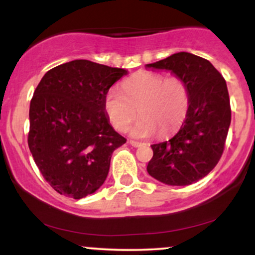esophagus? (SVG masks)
Here are the masks:
<instances>
[{
	"mask_svg": "<svg viewBox=\"0 0 255 255\" xmlns=\"http://www.w3.org/2000/svg\"><path fill=\"white\" fill-rule=\"evenodd\" d=\"M129 144L131 146H134V147H140V146H142L144 144L142 142H139V141H134V140H129Z\"/></svg>",
	"mask_w": 255,
	"mask_h": 255,
	"instance_id": "obj_1",
	"label": "esophagus"
}]
</instances>
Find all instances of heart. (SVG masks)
Returning <instances> with one entry per match:
<instances>
[{
    "instance_id": "1",
    "label": "heart",
    "mask_w": 255,
    "mask_h": 255,
    "mask_svg": "<svg viewBox=\"0 0 255 255\" xmlns=\"http://www.w3.org/2000/svg\"><path fill=\"white\" fill-rule=\"evenodd\" d=\"M122 92L111 89L104 109L114 128L124 131L136 115L131 128L135 137L166 136L183 124L189 109V90L182 78L153 72H139L122 83Z\"/></svg>"
}]
</instances>
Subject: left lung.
<instances>
[{
  "instance_id": "left-lung-1",
  "label": "left lung",
  "mask_w": 255,
  "mask_h": 255,
  "mask_svg": "<svg viewBox=\"0 0 255 255\" xmlns=\"http://www.w3.org/2000/svg\"><path fill=\"white\" fill-rule=\"evenodd\" d=\"M146 67L171 71L189 90L186 120L170 140L151 145L147 172L165 184L188 186L206 176L223 154L231 121L227 83L210 61L189 52Z\"/></svg>"
}]
</instances>
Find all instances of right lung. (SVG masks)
<instances>
[{
	"mask_svg": "<svg viewBox=\"0 0 255 255\" xmlns=\"http://www.w3.org/2000/svg\"><path fill=\"white\" fill-rule=\"evenodd\" d=\"M127 71L74 60L45 73L30 104L28 147L61 195L81 199L104 183L111 154L126 142L104 109L108 91Z\"/></svg>",
	"mask_w": 255,
	"mask_h": 255,
	"instance_id": "1",
	"label": "right lung"
}]
</instances>
